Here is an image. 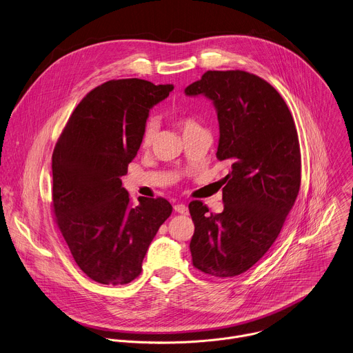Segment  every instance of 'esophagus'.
Masks as SVG:
<instances>
[{"label": "esophagus", "instance_id": "esophagus-1", "mask_svg": "<svg viewBox=\"0 0 353 353\" xmlns=\"http://www.w3.org/2000/svg\"><path fill=\"white\" fill-rule=\"evenodd\" d=\"M174 210L177 213H181V214H187L188 213V208L184 203H176L174 205Z\"/></svg>", "mask_w": 353, "mask_h": 353}]
</instances>
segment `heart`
<instances>
[{
    "label": "heart",
    "instance_id": "heart-1",
    "mask_svg": "<svg viewBox=\"0 0 353 353\" xmlns=\"http://www.w3.org/2000/svg\"><path fill=\"white\" fill-rule=\"evenodd\" d=\"M173 119L174 122L177 123V126L183 130V133L188 132V130H192L195 128H199V125L196 123V121L194 119V117L191 116H187V114H183L180 112H174L173 113ZM157 132H158V126L154 121H148L144 128H143V132H141V139H140V144L144 150L150 148L152 144H154V140H155V136H157Z\"/></svg>",
    "mask_w": 353,
    "mask_h": 353
}]
</instances>
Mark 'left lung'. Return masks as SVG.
<instances>
[{"label":"left lung","instance_id":"left-lung-1","mask_svg":"<svg viewBox=\"0 0 353 353\" xmlns=\"http://www.w3.org/2000/svg\"><path fill=\"white\" fill-rule=\"evenodd\" d=\"M187 95H205L217 113L216 157L227 161L221 213L188 205L195 231L192 265L212 277L251 269L273 245L301 187V150L294 117L277 90L244 70H208Z\"/></svg>","mask_w":353,"mask_h":353}]
</instances>
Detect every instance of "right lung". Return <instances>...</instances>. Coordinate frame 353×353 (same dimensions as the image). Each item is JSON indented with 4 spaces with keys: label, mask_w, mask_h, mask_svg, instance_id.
<instances>
[{
    "label": "right lung",
    "mask_w": 353,
    "mask_h": 353,
    "mask_svg": "<svg viewBox=\"0 0 353 353\" xmlns=\"http://www.w3.org/2000/svg\"><path fill=\"white\" fill-rule=\"evenodd\" d=\"M172 84L109 80L76 106L52 154V210L70 254L87 277L122 285L140 276L159 227L172 213L165 198L133 205L121 177L140 150L150 109Z\"/></svg>",
    "instance_id": "obj_1"
}]
</instances>
